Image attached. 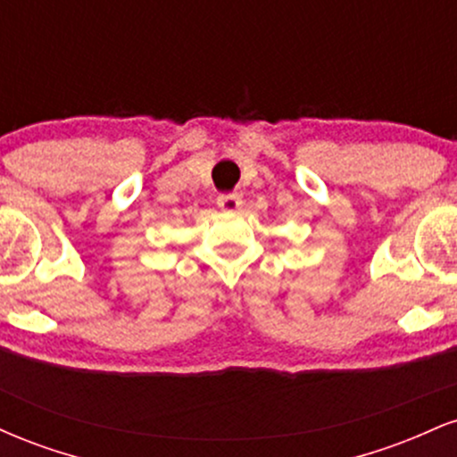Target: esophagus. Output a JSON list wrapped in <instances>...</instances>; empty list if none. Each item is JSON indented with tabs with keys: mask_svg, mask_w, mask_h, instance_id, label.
I'll return each instance as SVG.
<instances>
[{
	"mask_svg": "<svg viewBox=\"0 0 457 457\" xmlns=\"http://www.w3.org/2000/svg\"><path fill=\"white\" fill-rule=\"evenodd\" d=\"M217 204L221 211L234 212V211H238L240 204H243V199H240L238 193H221V195L217 197Z\"/></svg>",
	"mask_w": 457,
	"mask_h": 457,
	"instance_id": "esophagus-1",
	"label": "esophagus"
}]
</instances>
